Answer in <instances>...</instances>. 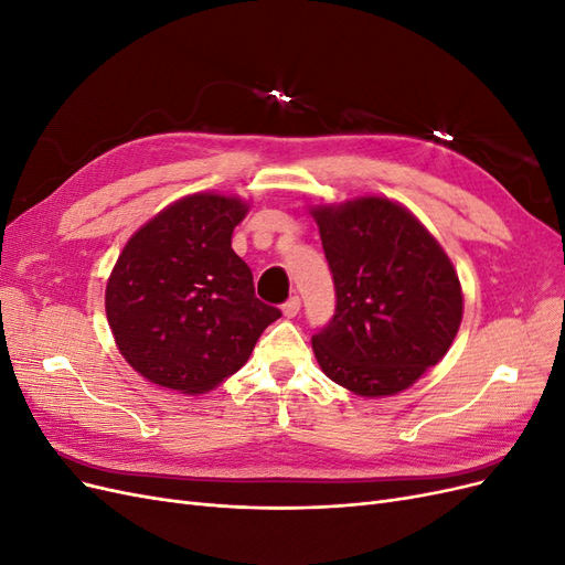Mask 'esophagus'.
<instances>
[{
    "mask_svg": "<svg viewBox=\"0 0 565 565\" xmlns=\"http://www.w3.org/2000/svg\"><path fill=\"white\" fill-rule=\"evenodd\" d=\"M301 311V299L295 295V297H289L285 303H282V313H285V318H295L297 313Z\"/></svg>",
    "mask_w": 565,
    "mask_h": 565,
    "instance_id": "1",
    "label": "esophagus"
}]
</instances>
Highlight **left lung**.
<instances>
[{"instance_id":"8db88e82","label":"left lung","mask_w":565,"mask_h":565,"mask_svg":"<svg viewBox=\"0 0 565 565\" xmlns=\"http://www.w3.org/2000/svg\"><path fill=\"white\" fill-rule=\"evenodd\" d=\"M337 309L313 334L320 370L358 396L413 386L448 353L459 330L461 285L436 237L388 198L311 207Z\"/></svg>"}]
</instances>
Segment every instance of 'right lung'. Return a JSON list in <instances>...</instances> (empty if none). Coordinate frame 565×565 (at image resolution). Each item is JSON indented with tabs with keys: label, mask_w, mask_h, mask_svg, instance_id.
<instances>
[{
	"label": "right lung",
	"mask_w": 565,
	"mask_h": 565,
	"mask_svg": "<svg viewBox=\"0 0 565 565\" xmlns=\"http://www.w3.org/2000/svg\"><path fill=\"white\" fill-rule=\"evenodd\" d=\"M249 204L195 193L136 231L108 278L106 316L125 361L148 382L188 396L241 370L280 311L254 297L231 247Z\"/></svg>",
	"instance_id": "add662e5"
}]
</instances>
